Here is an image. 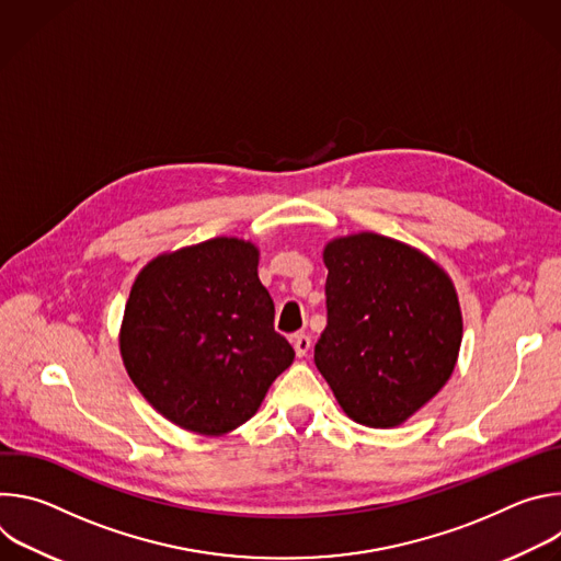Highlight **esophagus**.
Listing matches in <instances>:
<instances>
[{
  "label": "esophagus",
  "mask_w": 561,
  "mask_h": 561,
  "mask_svg": "<svg viewBox=\"0 0 561 561\" xmlns=\"http://www.w3.org/2000/svg\"><path fill=\"white\" fill-rule=\"evenodd\" d=\"M290 342H293V348H295L297 357H304L310 351V337L306 333H295Z\"/></svg>",
  "instance_id": "esophagus-1"
}]
</instances>
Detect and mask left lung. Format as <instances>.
Instances as JSON below:
<instances>
[{
  "instance_id": "8db88e82",
  "label": "left lung",
  "mask_w": 561,
  "mask_h": 561,
  "mask_svg": "<svg viewBox=\"0 0 561 561\" xmlns=\"http://www.w3.org/2000/svg\"><path fill=\"white\" fill-rule=\"evenodd\" d=\"M324 264L329 324L314 344V366L353 422L404 424L455 370V286L428 255L377 232L333 239Z\"/></svg>"
}]
</instances>
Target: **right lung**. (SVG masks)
I'll return each mask as SVG.
<instances>
[{
    "instance_id": "obj_1",
    "label": "right lung",
    "mask_w": 561,
    "mask_h": 561,
    "mask_svg": "<svg viewBox=\"0 0 561 561\" xmlns=\"http://www.w3.org/2000/svg\"><path fill=\"white\" fill-rule=\"evenodd\" d=\"M257 264L255 244L215 237L154 257L130 288L119 331L126 373L184 431L217 437L242 426L295 359Z\"/></svg>"
}]
</instances>
